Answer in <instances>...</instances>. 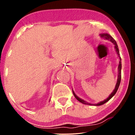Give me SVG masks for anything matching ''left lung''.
<instances>
[{
    "instance_id": "obj_1",
    "label": "left lung",
    "mask_w": 135,
    "mask_h": 135,
    "mask_svg": "<svg viewBox=\"0 0 135 135\" xmlns=\"http://www.w3.org/2000/svg\"><path fill=\"white\" fill-rule=\"evenodd\" d=\"M100 36L102 38H104L105 39H107V40H108L109 41H111L112 43H113V44L115 45V51L117 52V54L118 55V57H119V59H120V61H119V64H118V78H117V83H116V85L115 87V89H114L113 92H112L109 96L108 97V98H107L105 100H103V101H101L99 103H98L97 104H91L88 103V102H87L85 100H84L83 99H81V98H79L75 94V93L74 92V91L73 90V95L75 97V98H76V99L79 100V102H81L82 104H86V105H96V106H99V105H102L104 104L105 103H106L107 102H108V100L111 99V98L113 97V96L115 94V93L117 92V91L118 89V87L120 86V81H121V79H122V75H121V70H122V59H121V57L120 56V53H119V50H118V45L117 44V43H116L115 40L114 39L113 37H112L111 36L109 35V34H107V33H103V34H100Z\"/></svg>"
}]
</instances>
